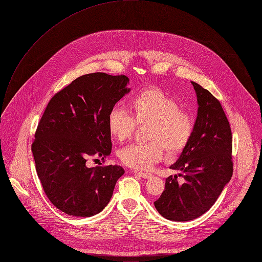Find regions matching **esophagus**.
<instances>
[{
  "label": "esophagus",
  "instance_id": "34e87169",
  "mask_svg": "<svg viewBox=\"0 0 262 262\" xmlns=\"http://www.w3.org/2000/svg\"><path fill=\"white\" fill-rule=\"evenodd\" d=\"M135 173H137V175L141 176V177L144 178V179H149V178L152 177V173H151V172H148V171H137V170H136Z\"/></svg>",
  "mask_w": 262,
  "mask_h": 262
}]
</instances>
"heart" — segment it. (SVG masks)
<instances>
[{
  "label": "heart",
  "mask_w": 262,
  "mask_h": 262,
  "mask_svg": "<svg viewBox=\"0 0 262 262\" xmlns=\"http://www.w3.org/2000/svg\"><path fill=\"white\" fill-rule=\"evenodd\" d=\"M130 113L114 108L108 116V128L117 141L130 138L137 124H148V139L144 144L129 145L119 152L120 160L136 169H146L161 159L164 150L170 154L181 152L188 144L193 120L189 113L179 109L178 103L159 90L151 89L135 96L129 102Z\"/></svg>",
  "instance_id": "b5f03b06"
}]
</instances>
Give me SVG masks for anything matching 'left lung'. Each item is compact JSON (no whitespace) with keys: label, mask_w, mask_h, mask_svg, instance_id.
I'll use <instances>...</instances> for the list:
<instances>
[{"label":"left lung","mask_w":262,"mask_h":262,"mask_svg":"<svg viewBox=\"0 0 262 262\" xmlns=\"http://www.w3.org/2000/svg\"><path fill=\"white\" fill-rule=\"evenodd\" d=\"M198 98V116L191 138L169 168L180 170L165 179L160 198L154 202L167 220L189 221L205 214L217 201L232 176V136L220 102L191 82ZM182 177L178 183V176Z\"/></svg>","instance_id":"8db88e82"}]
</instances>
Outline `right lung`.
Here are the masks:
<instances>
[{"mask_svg": "<svg viewBox=\"0 0 262 262\" xmlns=\"http://www.w3.org/2000/svg\"><path fill=\"white\" fill-rule=\"evenodd\" d=\"M128 83L124 75H82L50 100L38 124L32 145L38 177L49 201L70 216L103 211L124 173L117 164L89 167L86 159L110 155L108 116L130 92Z\"/></svg>", "mask_w": 262, "mask_h": 262, "instance_id": "1", "label": "right lung"}]
</instances>
